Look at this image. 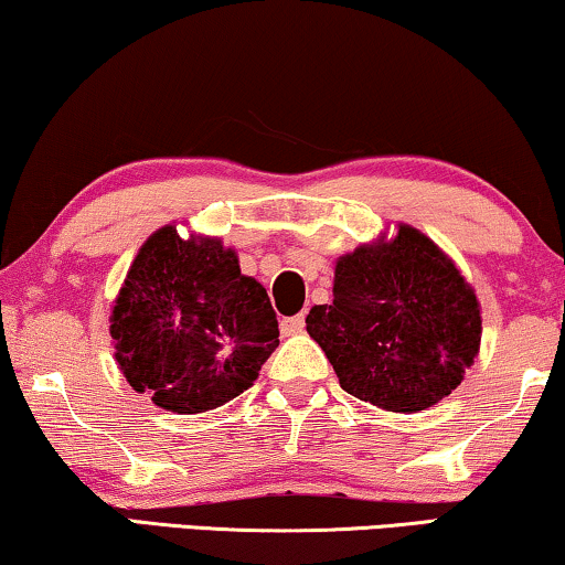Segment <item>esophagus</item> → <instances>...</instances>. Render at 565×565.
Instances as JSON below:
<instances>
[{
	"mask_svg": "<svg viewBox=\"0 0 565 565\" xmlns=\"http://www.w3.org/2000/svg\"><path fill=\"white\" fill-rule=\"evenodd\" d=\"M302 329H306V316L302 313L285 316L280 321V331L285 333V337H296V333H300Z\"/></svg>",
	"mask_w": 565,
	"mask_h": 565,
	"instance_id": "obj_1",
	"label": "esophagus"
}]
</instances>
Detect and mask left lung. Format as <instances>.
<instances>
[{"label":"left lung","instance_id":"8db88e82","mask_svg":"<svg viewBox=\"0 0 565 565\" xmlns=\"http://www.w3.org/2000/svg\"><path fill=\"white\" fill-rule=\"evenodd\" d=\"M306 329L349 395L392 413H418L459 387L479 354L477 292L418 228L339 257L333 300Z\"/></svg>","mask_w":565,"mask_h":565}]
</instances>
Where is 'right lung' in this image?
<instances>
[{"mask_svg":"<svg viewBox=\"0 0 565 565\" xmlns=\"http://www.w3.org/2000/svg\"><path fill=\"white\" fill-rule=\"evenodd\" d=\"M114 359L137 392L178 415L252 387L280 343L267 290L216 236L162 226L137 252L111 308Z\"/></svg>","mask_w":565,"mask_h":565,"instance_id":"1","label":"right lung"}]
</instances>
